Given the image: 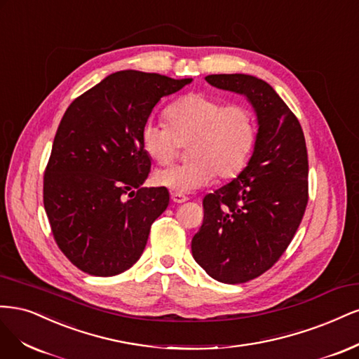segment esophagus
Wrapping results in <instances>:
<instances>
[{
    "instance_id": "1",
    "label": "esophagus",
    "mask_w": 359,
    "mask_h": 359,
    "mask_svg": "<svg viewBox=\"0 0 359 359\" xmlns=\"http://www.w3.org/2000/svg\"><path fill=\"white\" fill-rule=\"evenodd\" d=\"M188 198L184 195H182V194H176V192H172L171 194V201L172 203H176V204H182V203H184L187 201Z\"/></svg>"
}]
</instances>
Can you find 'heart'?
<instances>
[{
	"label": "heart",
	"mask_w": 359,
	"mask_h": 359,
	"mask_svg": "<svg viewBox=\"0 0 359 359\" xmlns=\"http://www.w3.org/2000/svg\"><path fill=\"white\" fill-rule=\"evenodd\" d=\"M165 116L168 126L149 121L142 130L144 152L164 165L188 143L191 161L158 170V187L187 194L209 187L216 172L233 179L245 168L257 138L253 116L241 104H225L201 92H191L171 102Z\"/></svg>",
	"instance_id": "heart-1"
}]
</instances>
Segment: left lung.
Listing matches in <instances>:
<instances>
[{
  "instance_id": "1",
  "label": "left lung",
  "mask_w": 359,
  "mask_h": 359,
  "mask_svg": "<svg viewBox=\"0 0 359 359\" xmlns=\"http://www.w3.org/2000/svg\"><path fill=\"white\" fill-rule=\"evenodd\" d=\"M207 83L245 95L258 133L248 165L225 187L204 196V221L192 257L222 283H245L271 269L294 238L309 201V161L295 114L264 80L210 74Z\"/></svg>"
}]
</instances>
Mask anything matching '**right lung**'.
<instances>
[{
    "label": "right lung",
    "mask_w": 359,
    "mask_h": 359,
    "mask_svg": "<svg viewBox=\"0 0 359 359\" xmlns=\"http://www.w3.org/2000/svg\"><path fill=\"white\" fill-rule=\"evenodd\" d=\"M192 79L123 70L67 109L44 171L43 203L56 245L77 269L116 276L138 261L167 188H144L142 130L156 102Z\"/></svg>",
    "instance_id": "right-lung-1"
}]
</instances>
